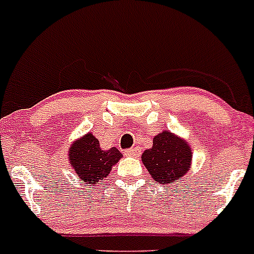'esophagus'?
Wrapping results in <instances>:
<instances>
[{
  "mask_svg": "<svg viewBox=\"0 0 254 254\" xmlns=\"http://www.w3.org/2000/svg\"><path fill=\"white\" fill-rule=\"evenodd\" d=\"M140 147H132V149L125 150V155H127V156H140Z\"/></svg>",
  "mask_w": 254,
  "mask_h": 254,
  "instance_id": "34e87169",
  "label": "esophagus"
}]
</instances>
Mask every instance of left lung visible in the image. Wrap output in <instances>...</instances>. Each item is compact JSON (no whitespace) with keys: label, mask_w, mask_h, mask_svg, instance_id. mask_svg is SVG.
I'll return each mask as SVG.
<instances>
[{"label":"left lung","mask_w":254,"mask_h":254,"mask_svg":"<svg viewBox=\"0 0 254 254\" xmlns=\"http://www.w3.org/2000/svg\"><path fill=\"white\" fill-rule=\"evenodd\" d=\"M192 152L186 141L168 131L155 136L152 147L145 150L142 163L158 183L170 185L187 174Z\"/></svg>","instance_id":"8db88e82"}]
</instances>
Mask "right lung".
Returning <instances> with one entry per match:
<instances>
[{"label":"right lung","instance_id":"obj_1","mask_svg":"<svg viewBox=\"0 0 254 254\" xmlns=\"http://www.w3.org/2000/svg\"><path fill=\"white\" fill-rule=\"evenodd\" d=\"M122 158V154L116 147L111 150L100 149L99 141L89 132L84 137L76 141L69 147L68 159L75 168L78 178L86 186L98 185L109 176L112 167Z\"/></svg>","mask_w":254,"mask_h":254}]
</instances>
